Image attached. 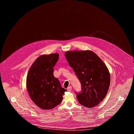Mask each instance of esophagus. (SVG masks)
I'll list each match as a JSON object with an SVG mask.
<instances>
[{"label":"esophagus","mask_w":134,"mask_h":134,"mask_svg":"<svg viewBox=\"0 0 134 134\" xmlns=\"http://www.w3.org/2000/svg\"><path fill=\"white\" fill-rule=\"evenodd\" d=\"M72 90V87L71 86H69L68 88H67V91H71Z\"/></svg>","instance_id":"esophagus-1"}]
</instances>
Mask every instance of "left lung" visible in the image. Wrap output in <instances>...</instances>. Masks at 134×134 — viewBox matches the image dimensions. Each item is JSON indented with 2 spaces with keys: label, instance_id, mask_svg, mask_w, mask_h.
Here are the masks:
<instances>
[{
  "label": "left lung",
  "instance_id": "8db88e82",
  "mask_svg": "<svg viewBox=\"0 0 134 134\" xmlns=\"http://www.w3.org/2000/svg\"><path fill=\"white\" fill-rule=\"evenodd\" d=\"M65 54L81 84V91L75 92L79 102L89 108L97 106L105 98L110 86L106 65L90 50L69 51Z\"/></svg>",
  "mask_w": 134,
  "mask_h": 134
}]
</instances>
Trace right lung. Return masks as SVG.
Segmentation results:
<instances>
[{"label":"right lung","instance_id":"1","mask_svg":"<svg viewBox=\"0 0 134 134\" xmlns=\"http://www.w3.org/2000/svg\"><path fill=\"white\" fill-rule=\"evenodd\" d=\"M59 54L42 55L30 67L26 78V87L33 102L39 108L49 110L60 104L66 90L53 75V67Z\"/></svg>","mask_w":134,"mask_h":134}]
</instances>
